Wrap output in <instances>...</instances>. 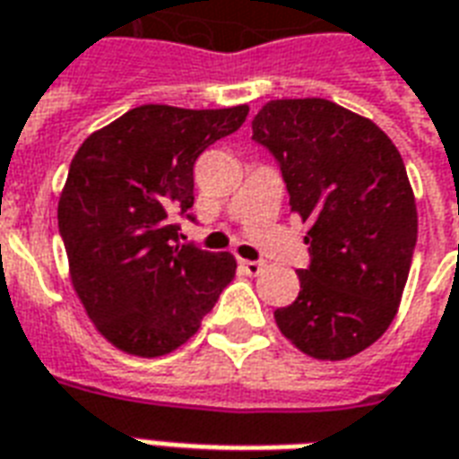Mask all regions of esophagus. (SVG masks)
<instances>
[{
  "label": "esophagus",
  "mask_w": 459,
  "mask_h": 459,
  "mask_svg": "<svg viewBox=\"0 0 459 459\" xmlns=\"http://www.w3.org/2000/svg\"><path fill=\"white\" fill-rule=\"evenodd\" d=\"M239 266H242L249 275H258L261 271H264V261H247V258H242V261H239Z\"/></svg>",
  "instance_id": "esophagus-1"
}]
</instances>
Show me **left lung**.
<instances>
[{
  "label": "left lung",
  "instance_id": "8db88e82",
  "mask_svg": "<svg viewBox=\"0 0 459 459\" xmlns=\"http://www.w3.org/2000/svg\"><path fill=\"white\" fill-rule=\"evenodd\" d=\"M251 130L309 222V266L275 324L316 360L356 356L387 332L411 268L419 220L402 154L373 120L326 99L268 101Z\"/></svg>",
  "mask_w": 459,
  "mask_h": 459
}]
</instances>
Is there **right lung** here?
Listing matches in <instances>:
<instances>
[{
	"label": "right lung",
	"instance_id": "obj_1",
	"mask_svg": "<svg viewBox=\"0 0 459 459\" xmlns=\"http://www.w3.org/2000/svg\"><path fill=\"white\" fill-rule=\"evenodd\" d=\"M247 113L147 103L86 137L72 160L57 205L72 285L96 329L130 356L186 343L234 278L232 254L178 244L177 220H195V160Z\"/></svg>",
	"mask_w": 459,
	"mask_h": 459
}]
</instances>
